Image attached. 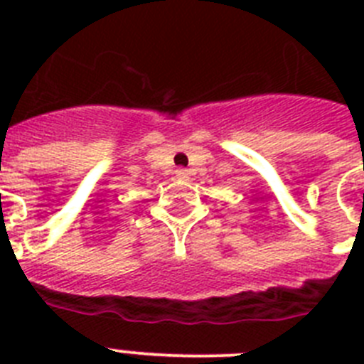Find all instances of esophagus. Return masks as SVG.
I'll return each mask as SVG.
<instances>
[{
	"label": "esophagus",
	"instance_id": "obj_1",
	"mask_svg": "<svg viewBox=\"0 0 364 364\" xmlns=\"http://www.w3.org/2000/svg\"><path fill=\"white\" fill-rule=\"evenodd\" d=\"M175 175H176V178H180V180H188L189 178V171H188V169H184V167L176 169Z\"/></svg>",
	"mask_w": 364,
	"mask_h": 364
}]
</instances>
